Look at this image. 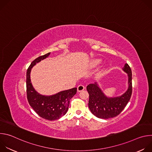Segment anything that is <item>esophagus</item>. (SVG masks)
<instances>
[{"instance_id": "1", "label": "esophagus", "mask_w": 152, "mask_h": 152, "mask_svg": "<svg viewBox=\"0 0 152 152\" xmlns=\"http://www.w3.org/2000/svg\"><path fill=\"white\" fill-rule=\"evenodd\" d=\"M77 91L80 92V91H83L84 89H85V86L83 85H79L78 86H77Z\"/></svg>"}]
</instances>
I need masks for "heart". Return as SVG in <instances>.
Wrapping results in <instances>:
<instances>
[{
  "label": "heart",
  "instance_id": "obj_1",
  "mask_svg": "<svg viewBox=\"0 0 152 152\" xmlns=\"http://www.w3.org/2000/svg\"><path fill=\"white\" fill-rule=\"evenodd\" d=\"M101 62V59H96V60H95L94 61V65H97V64H99L100 62Z\"/></svg>",
  "mask_w": 152,
  "mask_h": 152
}]
</instances>
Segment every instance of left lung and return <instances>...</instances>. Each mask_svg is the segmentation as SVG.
I'll return each mask as SVG.
<instances>
[{
  "instance_id": "obj_1",
  "label": "left lung",
  "mask_w": 152,
  "mask_h": 152,
  "mask_svg": "<svg viewBox=\"0 0 152 152\" xmlns=\"http://www.w3.org/2000/svg\"><path fill=\"white\" fill-rule=\"evenodd\" d=\"M123 70L128 75V88L120 96L107 97L99 88L97 82L90 83L86 86L89 94L88 106L96 117L103 119L116 117L124 109L130 100L132 93V71L127 64H125Z\"/></svg>"
}]
</instances>
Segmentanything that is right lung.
Returning a JSON list of instances; mask_svg holds the SVG:
<instances>
[{"mask_svg":"<svg viewBox=\"0 0 152 152\" xmlns=\"http://www.w3.org/2000/svg\"><path fill=\"white\" fill-rule=\"evenodd\" d=\"M50 53L39 56L34 60L26 72V93L30 106L41 117L48 120H55L66 114L69 110L70 99L76 94L77 88L61 91L56 94L46 96L38 93L31 82V69L41 60L49 56Z\"/></svg>","mask_w":152,"mask_h":152,"instance_id":"1","label":"right lung"}]
</instances>
